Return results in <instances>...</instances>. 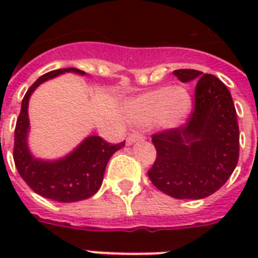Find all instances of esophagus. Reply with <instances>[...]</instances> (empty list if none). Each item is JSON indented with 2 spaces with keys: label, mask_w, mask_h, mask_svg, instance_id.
Masks as SVG:
<instances>
[{
  "label": "esophagus",
  "mask_w": 258,
  "mask_h": 258,
  "mask_svg": "<svg viewBox=\"0 0 258 258\" xmlns=\"http://www.w3.org/2000/svg\"><path fill=\"white\" fill-rule=\"evenodd\" d=\"M143 139H145V137H143L141 133H138V131H133V133L128 135V138H127V142H128V145H133V143H135V142L143 141Z\"/></svg>",
  "instance_id": "obj_1"
}]
</instances>
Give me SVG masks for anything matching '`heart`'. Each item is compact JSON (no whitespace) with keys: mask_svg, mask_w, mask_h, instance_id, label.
Segmentation results:
<instances>
[{"mask_svg":"<svg viewBox=\"0 0 258 258\" xmlns=\"http://www.w3.org/2000/svg\"><path fill=\"white\" fill-rule=\"evenodd\" d=\"M191 105L190 95L182 87H162L135 97L125 105V116L138 124L154 120L162 127H176L187 116Z\"/></svg>","mask_w":258,"mask_h":258,"instance_id":"obj_1","label":"heart"}]
</instances>
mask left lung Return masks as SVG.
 Listing matches in <instances>:
<instances>
[{"mask_svg":"<svg viewBox=\"0 0 258 258\" xmlns=\"http://www.w3.org/2000/svg\"><path fill=\"white\" fill-rule=\"evenodd\" d=\"M182 83L196 82L187 121L154 134L157 158L149 178L176 200L212 196L232 175L240 155V130L232 95L220 79L196 70H176Z\"/></svg>","mask_w":258,"mask_h":258,"instance_id":"obj_1","label":"left lung"}]
</instances>
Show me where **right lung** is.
I'll list each match as a JSON object with an SVG mask.
<instances>
[{
    "label": "right lung",
    "mask_w": 258,
    "mask_h": 258,
    "mask_svg": "<svg viewBox=\"0 0 258 258\" xmlns=\"http://www.w3.org/2000/svg\"><path fill=\"white\" fill-rule=\"evenodd\" d=\"M75 72L86 75L78 68H62L42 75L26 91L14 130L13 158L18 174L34 192L57 202H76L92 197L100 188L105 166L109 158L124 146V142L112 145L100 137H88L78 149L58 161H41L30 154L26 143L29 131L28 103L30 95L48 79Z\"/></svg>",
    "instance_id": "obj_1"
}]
</instances>
